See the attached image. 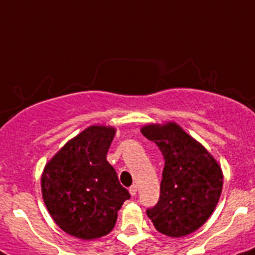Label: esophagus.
<instances>
[{"label": "esophagus", "mask_w": 255, "mask_h": 255, "mask_svg": "<svg viewBox=\"0 0 255 255\" xmlns=\"http://www.w3.org/2000/svg\"><path fill=\"white\" fill-rule=\"evenodd\" d=\"M129 193H130V196L132 197H134L137 194V187L136 185H132V187H129Z\"/></svg>", "instance_id": "34e87169"}]
</instances>
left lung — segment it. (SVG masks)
I'll return each mask as SVG.
<instances>
[{
	"instance_id": "obj_1",
	"label": "left lung",
	"mask_w": 255,
	"mask_h": 255,
	"mask_svg": "<svg viewBox=\"0 0 255 255\" xmlns=\"http://www.w3.org/2000/svg\"><path fill=\"white\" fill-rule=\"evenodd\" d=\"M141 132L164 156L160 198L146 213L159 233L180 238L193 233L212 215L224 176L219 162L174 122L147 125Z\"/></svg>"
}]
</instances>
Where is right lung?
I'll return each instance as SVG.
<instances>
[{"instance_id":"1","label":"right lung","mask_w":255,"mask_h":255,"mask_svg":"<svg viewBox=\"0 0 255 255\" xmlns=\"http://www.w3.org/2000/svg\"><path fill=\"white\" fill-rule=\"evenodd\" d=\"M116 128L91 126L48 161L42 193L50 216L65 233L82 240L113 230L129 193L121 185L107 153Z\"/></svg>"}]
</instances>
